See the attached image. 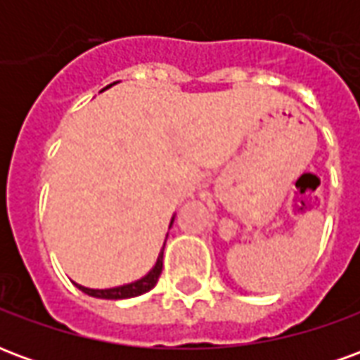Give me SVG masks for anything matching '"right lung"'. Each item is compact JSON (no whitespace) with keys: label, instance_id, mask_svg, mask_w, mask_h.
<instances>
[{"label":"right lung","instance_id":"add662e5","mask_svg":"<svg viewBox=\"0 0 360 360\" xmlns=\"http://www.w3.org/2000/svg\"><path fill=\"white\" fill-rule=\"evenodd\" d=\"M162 268H164V250L160 252L156 266L150 270L148 276H144V278L139 279V281H134V283L111 287V289H89V287L82 285L77 287L81 289L82 293L90 295V297H98V299H131V297H139V295L142 293H148L150 289L158 283V278H160V274H162Z\"/></svg>","mask_w":360,"mask_h":360}]
</instances>
